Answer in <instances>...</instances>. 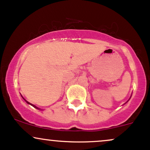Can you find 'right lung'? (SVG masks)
I'll use <instances>...</instances> for the list:
<instances>
[{
  "instance_id": "right-lung-1",
  "label": "right lung",
  "mask_w": 150,
  "mask_h": 150,
  "mask_svg": "<svg viewBox=\"0 0 150 150\" xmlns=\"http://www.w3.org/2000/svg\"><path fill=\"white\" fill-rule=\"evenodd\" d=\"M23 99H24V98H23ZM24 100H25V99H24ZM25 101H26V100H25ZM26 103H28V104H29V105H32V106H33V107H34V108H36V109H38V110H40V108H37V107H36V106H35V105H33V104H31V103H28V101H26Z\"/></svg>"
}]
</instances>
